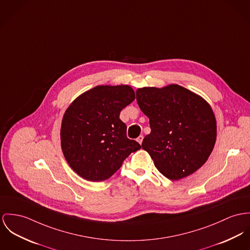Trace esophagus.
Segmentation results:
<instances>
[{
  "label": "esophagus",
  "mask_w": 250,
  "mask_h": 250,
  "mask_svg": "<svg viewBox=\"0 0 250 250\" xmlns=\"http://www.w3.org/2000/svg\"><path fill=\"white\" fill-rule=\"evenodd\" d=\"M143 140H144V136H139L138 138H137V142L139 143V144H142V142H143Z\"/></svg>",
  "instance_id": "1"
}]
</instances>
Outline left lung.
<instances>
[{"instance_id": "8db88e82", "label": "left lung", "mask_w": 250, "mask_h": 250, "mask_svg": "<svg viewBox=\"0 0 250 250\" xmlns=\"http://www.w3.org/2000/svg\"><path fill=\"white\" fill-rule=\"evenodd\" d=\"M136 99L151 128L142 146L157 169L174 181L198 170L216 142V119L209 104L178 84L139 88Z\"/></svg>"}]
</instances>
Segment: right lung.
Segmentation results:
<instances>
[{
  "label": "right lung",
  "instance_id": "right-lung-1",
  "mask_svg": "<svg viewBox=\"0 0 250 250\" xmlns=\"http://www.w3.org/2000/svg\"><path fill=\"white\" fill-rule=\"evenodd\" d=\"M135 99L128 85H99L66 109L61 127L62 149L70 167L82 178L100 182L110 178L123 162L141 148L126 136L121 111Z\"/></svg>",
  "mask_w": 250,
  "mask_h": 250
}]
</instances>
